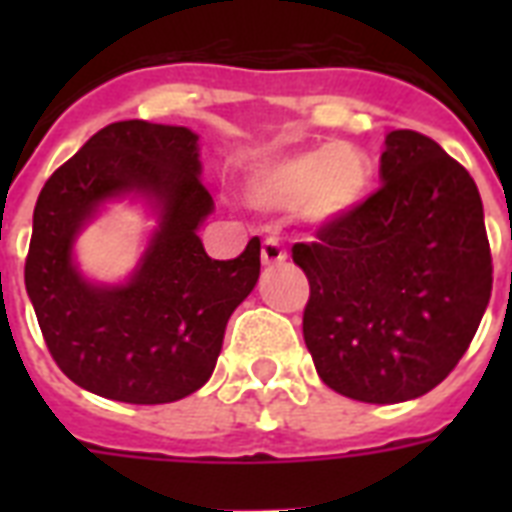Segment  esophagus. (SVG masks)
Returning <instances> with one entry per match:
<instances>
[{"label":"esophagus","mask_w":512,"mask_h":512,"mask_svg":"<svg viewBox=\"0 0 512 512\" xmlns=\"http://www.w3.org/2000/svg\"><path fill=\"white\" fill-rule=\"evenodd\" d=\"M260 257H263V265L273 268V265H281L287 260V249L281 247L279 239H265L263 241V249H260Z\"/></svg>","instance_id":"34e87169"}]
</instances>
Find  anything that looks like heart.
Here are the masks:
<instances>
[{"label":"heart","mask_w":512,"mask_h":512,"mask_svg":"<svg viewBox=\"0 0 512 512\" xmlns=\"http://www.w3.org/2000/svg\"><path fill=\"white\" fill-rule=\"evenodd\" d=\"M372 185L369 156L348 143L316 146L260 167L249 193L260 207L305 209L316 223L348 215Z\"/></svg>","instance_id":"obj_1"}]
</instances>
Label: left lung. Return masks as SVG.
I'll use <instances>...</instances> for the list:
<instances>
[{
  "instance_id": "obj_1",
  "label": "left lung",
  "mask_w": 512,
  "mask_h": 512,
  "mask_svg": "<svg viewBox=\"0 0 512 512\" xmlns=\"http://www.w3.org/2000/svg\"><path fill=\"white\" fill-rule=\"evenodd\" d=\"M382 185L292 260L311 284L303 337L329 388L366 404L425 396L465 356L492 297L473 177L428 135L393 130Z\"/></svg>"
}]
</instances>
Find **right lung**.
I'll use <instances>...</instances> for the list:
<instances>
[{
  "instance_id": "obj_1",
  "label": "right lung",
  "mask_w": 512,
  "mask_h": 512,
  "mask_svg": "<svg viewBox=\"0 0 512 512\" xmlns=\"http://www.w3.org/2000/svg\"><path fill=\"white\" fill-rule=\"evenodd\" d=\"M199 135L143 119L114 122L44 183L34 207L26 292L50 356L79 388L124 404H170L209 380L225 324L260 276V239L212 260L199 225L212 196L199 180ZM146 195L160 231L122 288L75 271V233L103 200Z\"/></svg>"
}]
</instances>
